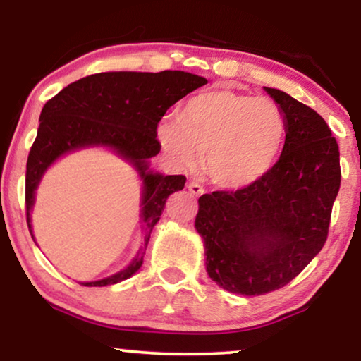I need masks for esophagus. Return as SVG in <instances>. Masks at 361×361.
<instances>
[{
    "label": "esophagus",
    "mask_w": 361,
    "mask_h": 361,
    "mask_svg": "<svg viewBox=\"0 0 361 361\" xmlns=\"http://www.w3.org/2000/svg\"><path fill=\"white\" fill-rule=\"evenodd\" d=\"M187 189H189V192L192 195H202L205 192V189L204 187H202L200 184H197V182H189V184H187Z\"/></svg>",
    "instance_id": "esophagus-1"
}]
</instances>
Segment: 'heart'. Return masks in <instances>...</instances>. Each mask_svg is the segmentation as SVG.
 <instances>
[{"instance_id": "1", "label": "heart", "mask_w": 361, "mask_h": 361, "mask_svg": "<svg viewBox=\"0 0 361 361\" xmlns=\"http://www.w3.org/2000/svg\"><path fill=\"white\" fill-rule=\"evenodd\" d=\"M157 137L182 169H194L204 154L212 184L243 190L264 179L279 161L288 120L268 97L215 88L187 100L179 118L157 126Z\"/></svg>"}]
</instances>
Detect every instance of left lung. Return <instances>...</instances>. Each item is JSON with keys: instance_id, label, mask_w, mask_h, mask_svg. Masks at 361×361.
<instances>
[{"instance_id": "1", "label": "left lung", "mask_w": 361, "mask_h": 361, "mask_svg": "<svg viewBox=\"0 0 361 361\" xmlns=\"http://www.w3.org/2000/svg\"><path fill=\"white\" fill-rule=\"evenodd\" d=\"M264 90L288 120L283 154L258 184L202 195L195 216L207 273L241 295L284 288L315 258L342 177L338 145L324 118L286 92Z\"/></svg>"}]
</instances>
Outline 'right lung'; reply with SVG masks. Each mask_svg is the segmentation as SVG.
Wrapping results in <instances>:
<instances>
[{
  "mask_svg": "<svg viewBox=\"0 0 361 361\" xmlns=\"http://www.w3.org/2000/svg\"><path fill=\"white\" fill-rule=\"evenodd\" d=\"M205 83L207 78L180 71L102 72L71 83L44 105L26 166V216L31 236V210L39 182L47 167L67 152L90 146L110 147L135 167L142 180L145 241L135 259L120 273L80 284H116L141 268L167 197L185 184L184 176H162L149 169V159L161 151L157 123L176 102Z\"/></svg>",
  "mask_w": 361,
  "mask_h": 361,
  "instance_id": "1",
  "label": "right lung"
}]
</instances>
